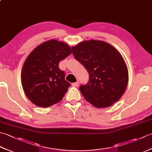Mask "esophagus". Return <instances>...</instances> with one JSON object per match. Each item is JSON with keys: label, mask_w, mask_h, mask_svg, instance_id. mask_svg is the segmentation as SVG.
<instances>
[{"label": "esophagus", "mask_w": 152, "mask_h": 152, "mask_svg": "<svg viewBox=\"0 0 152 152\" xmlns=\"http://www.w3.org/2000/svg\"><path fill=\"white\" fill-rule=\"evenodd\" d=\"M78 85H79V82H78V81L72 83V86L73 87H76V86H78Z\"/></svg>", "instance_id": "1"}]
</instances>
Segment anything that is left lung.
I'll return each instance as SVG.
<instances>
[{
	"label": "left lung",
	"instance_id": "8db88e82",
	"mask_svg": "<svg viewBox=\"0 0 152 152\" xmlns=\"http://www.w3.org/2000/svg\"><path fill=\"white\" fill-rule=\"evenodd\" d=\"M72 51L89 73L88 83L80 87L87 101L106 108L121 99L127 86L128 70L115 48L104 41L90 40L72 46Z\"/></svg>",
	"mask_w": 152,
	"mask_h": 152
}]
</instances>
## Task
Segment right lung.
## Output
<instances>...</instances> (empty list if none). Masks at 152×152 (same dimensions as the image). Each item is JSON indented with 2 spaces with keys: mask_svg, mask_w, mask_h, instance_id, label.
I'll list each match as a JSON object with an SVG mask.
<instances>
[{
  "mask_svg": "<svg viewBox=\"0 0 152 152\" xmlns=\"http://www.w3.org/2000/svg\"><path fill=\"white\" fill-rule=\"evenodd\" d=\"M72 53L63 42L50 40L28 55L21 70V84L27 98L37 106L47 108L60 102L70 83L59 68L61 60Z\"/></svg>",
  "mask_w": 152,
  "mask_h": 152,
  "instance_id": "1",
  "label": "right lung"
}]
</instances>
